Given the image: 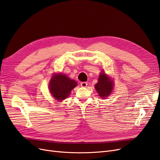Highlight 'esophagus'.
I'll return each mask as SVG.
<instances>
[{
	"mask_svg": "<svg viewBox=\"0 0 160 160\" xmlns=\"http://www.w3.org/2000/svg\"><path fill=\"white\" fill-rule=\"evenodd\" d=\"M80 85H81L82 87H86L87 85H88V83L86 82H81Z\"/></svg>",
	"mask_w": 160,
	"mask_h": 160,
	"instance_id": "1",
	"label": "esophagus"
}]
</instances>
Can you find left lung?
Listing matches in <instances>:
<instances>
[{
	"instance_id": "1",
	"label": "left lung",
	"mask_w": 160,
	"mask_h": 160,
	"mask_svg": "<svg viewBox=\"0 0 160 160\" xmlns=\"http://www.w3.org/2000/svg\"><path fill=\"white\" fill-rule=\"evenodd\" d=\"M113 88H114L113 80L104 72H102L99 75L98 83L95 84V89L99 96L102 98H106L111 94Z\"/></svg>"
}]
</instances>
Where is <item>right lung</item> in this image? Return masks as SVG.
<instances>
[{"instance_id":"right-lung-1","label":"right lung","mask_w":160,"mask_h":160,"mask_svg":"<svg viewBox=\"0 0 160 160\" xmlns=\"http://www.w3.org/2000/svg\"><path fill=\"white\" fill-rule=\"evenodd\" d=\"M77 82L62 73L54 74L49 82V90L54 98L58 101L65 100L71 90L77 86Z\"/></svg>"}]
</instances>
